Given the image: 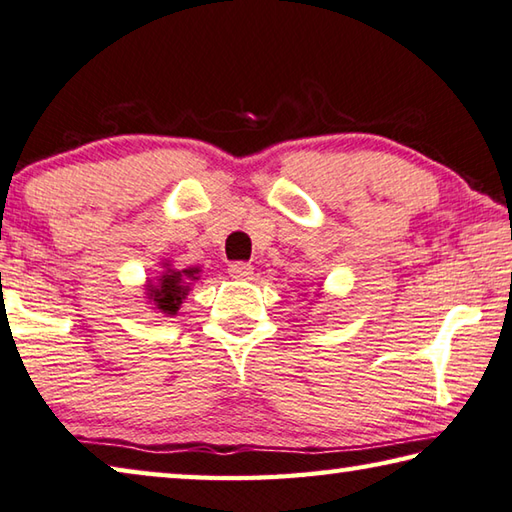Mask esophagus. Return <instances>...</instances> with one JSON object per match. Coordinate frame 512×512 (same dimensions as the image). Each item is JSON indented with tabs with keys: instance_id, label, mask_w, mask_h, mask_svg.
Returning a JSON list of instances; mask_svg holds the SVG:
<instances>
[{
	"instance_id": "1",
	"label": "esophagus",
	"mask_w": 512,
	"mask_h": 512,
	"mask_svg": "<svg viewBox=\"0 0 512 512\" xmlns=\"http://www.w3.org/2000/svg\"><path fill=\"white\" fill-rule=\"evenodd\" d=\"M229 274L238 281H247V279H251V274H254V267H251L249 263L236 261V263L229 265Z\"/></svg>"
}]
</instances>
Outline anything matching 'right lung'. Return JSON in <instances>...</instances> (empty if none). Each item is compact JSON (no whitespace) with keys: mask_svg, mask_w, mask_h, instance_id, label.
Listing matches in <instances>:
<instances>
[{"mask_svg":"<svg viewBox=\"0 0 512 512\" xmlns=\"http://www.w3.org/2000/svg\"><path fill=\"white\" fill-rule=\"evenodd\" d=\"M200 279V267H188V270H173L166 265V272L155 281H148L146 294L155 303V308L164 315H177L179 306L186 299L193 281Z\"/></svg>","mask_w":512,"mask_h":512,"instance_id":"obj_1","label":"right lung"}]
</instances>
